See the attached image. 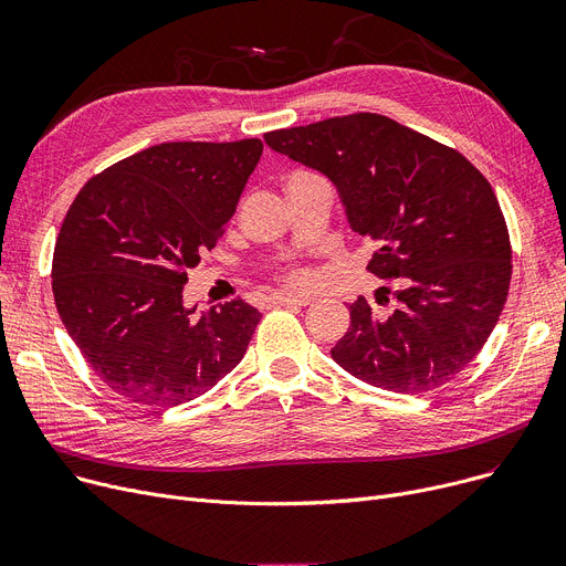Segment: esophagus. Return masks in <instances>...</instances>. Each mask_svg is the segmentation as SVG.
<instances>
[{"instance_id": "esophagus-1", "label": "esophagus", "mask_w": 566, "mask_h": 566, "mask_svg": "<svg viewBox=\"0 0 566 566\" xmlns=\"http://www.w3.org/2000/svg\"><path fill=\"white\" fill-rule=\"evenodd\" d=\"M273 305H286V307H305L312 301L310 298H301V295H289V293H280L271 298Z\"/></svg>"}]
</instances>
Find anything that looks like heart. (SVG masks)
<instances>
[{"mask_svg": "<svg viewBox=\"0 0 566 566\" xmlns=\"http://www.w3.org/2000/svg\"><path fill=\"white\" fill-rule=\"evenodd\" d=\"M305 280H307V275H305L303 271H291V273L286 275V282H289V284H305Z\"/></svg>", "mask_w": 566, "mask_h": 566, "instance_id": "heart-1", "label": "heart"}]
</instances>
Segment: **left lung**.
I'll return each mask as SVG.
<instances>
[{
    "mask_svg": "<svg viewBox=\"0 0 566 566\" xmlns=\"http://www.w3.org/2000/svg\"><path fill=\"white\" fill-rule=\"evenodd\" d=\"M273 151L328 176L346 220L376 245L367 271L390 286L355 301L333 360L374 388L418 395L482 350L512 280L497 197L454 148L382 114H348L263 135Z\"/></svg>",
    "mask_w": 566,
    "mask_h": 566,
    "instance_id": "1",
    "label": "left lung"
}]
</instances>
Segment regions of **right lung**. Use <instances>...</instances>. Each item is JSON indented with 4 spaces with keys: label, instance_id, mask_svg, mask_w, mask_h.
Returning <instances> with one entry per match:
<instances>
[{
    "label": "right lung",
    "instance_id": "1",
    "mask_svg": "<svg viewBox=\"0 0 566 566\" xmlns=\"http://www.w3.org/2000/svg\"><path fill=\"white\" fill-rule=\"evenodd\" d=\"M261 151V139L156 144L94 176L71 203L52 259L54 305L116 395L171 408L243 360L259 310L238 298L197 314L184 286Z\"/></svg>",
    "mask_w": 566,
    "mask_h": 566
}]
</instances>
